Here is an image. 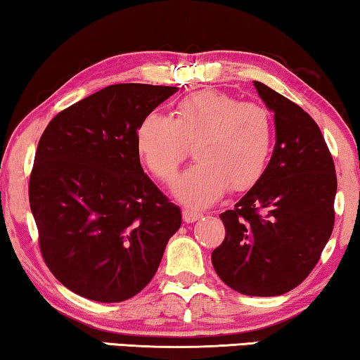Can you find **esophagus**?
Instances as JSON below:
<instances>
[{"mask_svg":"<svg viewBox=\"0 0 360 360\" xmlns=\"http://www.w3.org/2000/svg\"><path fill=\"white\" fill-rule=\"evenodd\" d=\"M201 213H195V211H188V210H184V221L186 224L190 223H195V221H198L201 218Z\"/></svg>","mask_w":360,"mask_h":360,"instance_id":"obj_1","label":"esophagus"}]
</instances>
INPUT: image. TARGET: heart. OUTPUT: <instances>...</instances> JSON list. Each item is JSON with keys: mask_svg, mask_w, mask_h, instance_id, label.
Instances as JSON below:
<instances>
[{"mask_svg": "<svg viewBox=\"0 0 360 360\" xmlns=\"http://www.w3.org/2000/svg\"><path fill=\"white\" fill-rule=\"evenodd\" d=\"M136 150L157 179L170 184L195 144L198 160L174 185L190 208L213 205L226 190L248 191L267 170L274 122L267 108L218 90H203L176 103L174 120L149 112L136 127Z\"/></svg>", "mask_w": 360, "mask_h": 360, "instance_id": "1", "label": "heart"}]
</instances>
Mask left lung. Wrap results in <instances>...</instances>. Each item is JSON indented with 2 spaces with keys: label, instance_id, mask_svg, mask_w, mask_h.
I'll return each instance as SVG.
<instances>
[{
  "label": "left lung",
  "instance_id": "obj_1",
  "mask_svg": "<svg viewBox=\"0 0 360 360\" xmlns=\"http://www.w3.org/2000/svg\"><path fill=\"white\" fill-rule=\"evenodd\" d=\"M254 86L274 112L272 159L259 184L219 214L226 238L211 262L236 292L277 297L308 277L331 238L338 179L313 117L264 83Z\"/></svg>",
  "mask_w": 360,
  "mask_h": 360
}]
</instances>
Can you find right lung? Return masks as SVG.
<instances>
[{"label": "right lung", "instance_id": "obj_1", "mask_svg": "<svg viewBox=\"0 0 360 360\" xmlns=\"http://www.w3.org/2000/svg\"><path fill=\"white\" fill-rule=\"evenodd\" d=\"M179 91L120 83L58 112L39 141L29 203L47 267L73 293L117 303L150 282L181 211L141 167L136 127Z\"/></svg>", "mask_w": 360, "mask_h": 360}]
</instances>
